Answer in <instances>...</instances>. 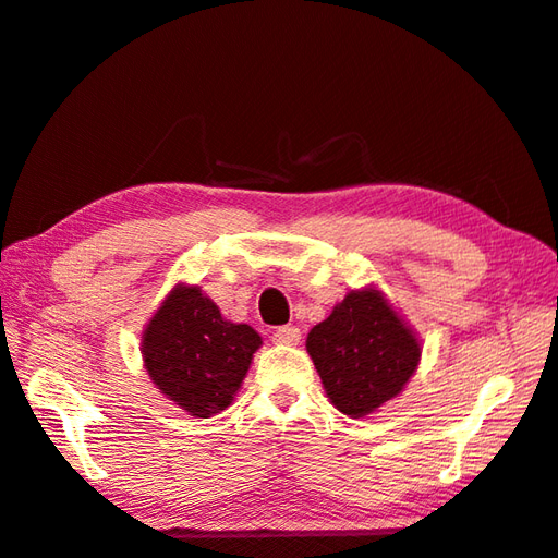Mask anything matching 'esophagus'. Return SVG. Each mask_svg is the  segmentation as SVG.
Wrapping results in <instances>:
<instances>
[{
    "instance_id": "1",
    "label": "esophagus",
    "mask_w": 558,
    "mask_h": 558,
    "mask_svg": "<svg viewBox=\"0 0 558 558\" xmlns=\"http://www.w3.org/2000/svg\"><path fill=\"white\" fill-rule=\"evenodd\" d=\"M271 337H275V342H279V344L293 347V344L301 342V329L293 327V325H283V327H277L275 335H271Z\"/></svg>"
}]
</instances>
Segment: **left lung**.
<instances>
[{"label":"left lung","instance_id":"8db88e82","mask_svg":"<svg viewBox=\"0 0 558 558\" xmlns=\"http://www.w3.org/2000/svg\"><path fill=\"white\" fill-rule=\"evenodd\" d=\"M308 354L325 392L349 416H363L400 395L422 347L380 291H351L308 332Z\"/></svg>","mask_w":558,"mask_h":558}]
</instances>
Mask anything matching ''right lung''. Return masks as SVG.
Masks as SVG:
<instances>
[{
    "label": "right lung",
    "instance_id": "1",
    "mask_svg": "<svg viewBox=\"0 0 558 558\" xmlns=\"http://www.w3.org/2000/svg\"><path fill=\"white\" fill-rule=\"evenodd\" d=\"M263 339L223 320L199 287L170 291L144 329V366L168 400L197 418L231 404Z\"/></svg>",
    "mask_w": 558,
    "mask_h": 558
}]
</instances>
